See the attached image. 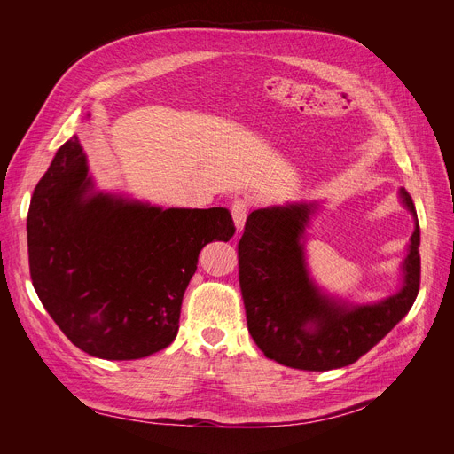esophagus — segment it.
Instances as JSON below:
<instances>
[{"label": "esophagus", "instance_id": "obj_1", "mask_svg": "<svg viewBox=\"0 0 454 454\" xmlns=\"http://www.w3.org/2000/svg\"><path fill=\"white\" fill-rule=\"evenodd\" d=\"M250 200L248 199H235L231 204V215H232V222H235L237 229L242 231L244 223H246V217L250 214Z\"/></svg>", "mask_w": 454, "mask_h": 454}]
</instances>
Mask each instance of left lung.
<instances>
[{"mask_svg":"<svg viewBox=\"0 0 454 454\" xmlns=\"http://www.w3.org/2000/svg\"><path fill=\"white\" fill-rule=\"evenodd\" d=\"M405 259V286L382 303L340 307L320 295L309 280L301 235L310 206L292 204L255 210L239 240V282L246 322L267 358L305 371H329L360 360L413 307L420 287V229Z\"/></svg>","mask_w":454,"mask_h":454,"instance_id":"8db88e82","label":"left lung"}]
</instances>
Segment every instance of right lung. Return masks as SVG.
Instances as JSON below:
<instances>
[{"instance_id": "1", "label": "right lung", "mask_w": 454, "mask_h": 454, "mask_svg": "<svg viewBox=\"0 0 454 454\" xmlns=\"http://www.w3.org/2000/svg\"><path fill=\"white\" fill-rule=\"evenodd\" d=\"M89 187L83 149L72 136L32 195V284L77 348L102 360H140L176 339L200 250L231 240L235 223L225 208L160 210L85 197Z\"/></svg>"}]
</instances>
